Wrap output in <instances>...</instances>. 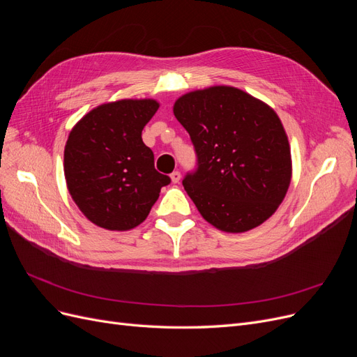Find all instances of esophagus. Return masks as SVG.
Instances as JSON below:
<instances>
[{"label":"esophagus","instance_id":"esophagus-1","mask_svg":"<svg viewBox=\"0 0 357 357\" xmlns=\"http://www.w3.org/2000/svg\"><path fill=\"white\" fill-rule=\"evenodd\" d=\"M169 177H171V181H172V183H178V181H180V178H181L180 171H174Z\"/></svg>","mask_w":357,"mask_h":357}]
</instances>
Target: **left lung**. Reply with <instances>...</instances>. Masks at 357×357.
<instances>
[{"mask_svg":"<svg viewBox=\"0 0 357 357\" xmlns=\"http://www.w3.org/2000/svg\"><path fill=\"white\" fill-rule=\"evenodd\" d=\"M172 112L195 146L198 169L183 186L202 218L229 234L271 218L291 180L289 139L274 109L219 84L181 95Z\"/></svg>","mask_w":357,"mask_h":357,"instance_id":"8db88e82","label":"left lung"}]
</instances>
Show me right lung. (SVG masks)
Listing matches in <instances>:
<instances>
[{
	"label": "right lung",
	"instance_id": "1",
	"mask_svg": "<svg viewBox=\"0 0 357 357\" xmlns=\"http://www.w3.org/2000/svg\"><path fill=\"white\" fill-rule=\"evenodd\" d=\"M158 109L152 98L105 102L71 129L63 150L67 188L86 219L100 228L134 229L171 181L155 169L153 152L142 138Z\"/></svg>",
	"mask_w": 357,
	"mask_h": 357
}]
</instances>
